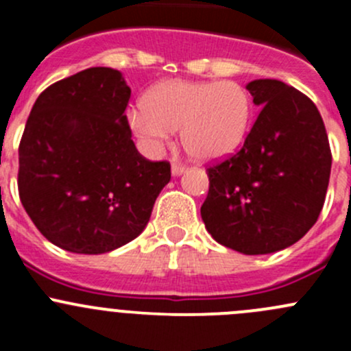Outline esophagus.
Returning a JSON list of instances; mask_svg holds the SVG:
<instances>
[{
    "label": "esophagus",
    "mask_w": 351,
    "mask_h": 351,
    "mask_svg": "<svg viewBox=\"0 0 351 351\" xmlns=\"http://www.w3.org/2000/svg\"><path fill=\"white\" fill-rule=\"evenodd\" d=\"M185 169H186V166L185 165H182V162H173V165H171V173H173V175H175V176H178V175H182V173L183 171H185Z\"/></svg>",
    "instance_id": "1"
}]
</instances>
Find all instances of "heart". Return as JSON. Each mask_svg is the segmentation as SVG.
<instances>
[{"instance_id": "1", "label": "heart", "mask_w": 351, "mask_h": 351, "mask_svg": "<svg viewBox=\"0 0 351 351\" xmlns=\"http://www.w3.org/2000/svg\"><path fill=\"white\" fill-rule=\"evenodd\" d=\"M251 119L250 93L236 81H165L129 113L134 132L159 147L182 129V144L197 159H219L238 149Z\"/></svg>"}]
</instances>
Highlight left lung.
<instances>
[{
    "mask_svg": "<svg viewBox=\"0 0 351 351\" xmlns=\"http://www.w3.org/2000/svg\"><path fill=\"white\" fill-rule=\"evenodd\" d=\"M261 112L238 153L208 166L200 208L222 246L267 254L297 243L323 210L331 149L319 110L278 80L247 84Z\"/></svg>",
    "mask_w": 351,
    "mask_h": 351,
    "instance_id": "1",
    "label": "left lung"
}]
</instances>
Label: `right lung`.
<instances>
[{
    "mask_svg": "<svg viewBox=\"0 0 351 351\" xmlns=\"http://www.w3.org/2000/svg\"><path fill=\"white\" fill-rule=\"evenodd\" d=\"M130 88L120 71L90 67L51 84L32 107L19 147V193L35 228L80 254L117 250L144 231L168 161L130 139Z\"/></svg>",
    "mask_w": 351,
    "mask_h": 351,
    "instance_id": "obj_1",
    "label": "right lung"
}]
</instances>
